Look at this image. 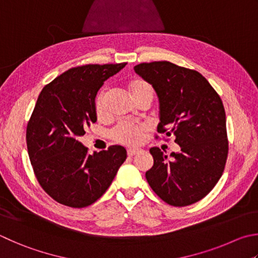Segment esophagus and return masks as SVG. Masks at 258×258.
Returning a JSON list of instances; mask_svg holds the SVG:
<instances>
[{
    "mask_svg": "<svg viewBox=\"0 0 258 258\" xmlns=\"http://www.w3.org/2000/svg\"><path fill=\"white\" fill-rule=\"evenodd\" d=\"M140 152H141V150H139V149H128L127 150V156L128 157H134V156H137V154H139Z\"/></svg>",
    "mask_w": 258,
    "mask_h": 258,
    "instance_id": "1",
    "label": "esophagus"
}]
</instances>
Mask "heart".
Segmentation results:
<instances>
[{"label":"heart","instance_id":"1","mask_svg":"<svg viewBox=\"0 0 258 258\" xmlns=\"http://www.w3.org/2000/svg\"><path fill=\"white\" fill-rule=\"evenodd\" d=\"M127 87L134 100L141 102L145 99L152 100L154 96V90L151 84L142 78H133L128 80ZM108 88H101L100 91L95 99V113L98 118H105L107 115V99H108ZM148 131V127L142 124H131L120 123L111 131L110 137L114 141L125 144V145H137L143 138V135Z\"/></svg>","mask_w":258,"mask_h":258}]
</instances>
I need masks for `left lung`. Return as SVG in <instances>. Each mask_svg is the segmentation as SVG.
<instances>
[{
  "mask_svg": "<svg viewBox=\"0 0 258 258\" xmlns=\"http://www.w3.org/2000/svg\"><path fill=\"white\" fill-rule=\"evenodd\" d=\"M134 71L152 84L159 97L158 133L175 137L180 147L171 159L157 147L150 149L154 162L145 172L149 185L174 207L199 202L217 185L228 158L221 98L202 74L167 60L141 63Z\"/></svg>",
  "mask_w": 258,
  "mask_h": 258,
  "instance_id": "1",
  "label": "left lung"
}]
</instances>
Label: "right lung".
I'll use <instances>...</instances> for the list:
<instances>
[{
    "label": "right lung",
    "instance_id": "right-lung-1",
    "mask_svg": "<svg viewBox=\"0 0 258 258\" xmlns=\"http://www.w3.org/2000/svg\"><path fill=\"white\" fill-rule=\"evenodd\" d=\"M125 65L72 68L40 91L27 124L26 141L37 180L56 202L77 209L95 203L126 160L120 145L89 154L79 141L87 126L97 120L98 90Z\"/></svg>",
    "mask_w": 258,
    "mask_h": 258
}]
</instances>
